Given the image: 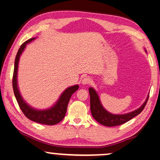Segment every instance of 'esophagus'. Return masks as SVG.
Returning <instances> with one entry per match:
<instances>
[{
  "label": "esophagus",
  "mask_w": 160,
  "mask_h": 160,
  "mask_svg": "<svg viewBox=\"0 0 160 160\" xmlns=\"http://www.w3.org/2000/svg\"><path fill=\"white\" fill-rule=\"evenodd\" d=\"M91 82V78H90V77H85V78H82V85H88V84H89L90 82Z\"/></svg>",
  "instance_id": "1"
}]
</instances>
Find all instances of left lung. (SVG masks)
<instances>
[{
  "mask_svg": "<svg viewBox=\"0 0 160 160\" xmlns=\"http://www.w3.org/2000/svg\"><path fill=\"white\" fill-rule=\"evenodd\" d=\"M88 91L90 93V98H91V111L92 116L100 124L108 126V127H113V126L122 125L131 120L134 117L138 115L144 109L148 98V96L142 106L133 112L124 114H114L107 111L103 107L98 93H96V91L93 88H89Z\"/></svg>",
  "mask_w": 160,
  "mask_h": 160,
  "instance_id": "8db88e82",
  "label": "left lung"
}]
</instances>
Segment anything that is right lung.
Instances as JSON below:
<instances>
[{"instance_id": "right-lung-1", "label": "right lung", "mask_w": 160, "mask_h": 160, "mask_svg": "<svg viewBox=\"0 0 160 160\" xmlns=\"http://www.w3.org/2000/svg\"><path fill=\"white\" fill-rule=\"evenodd\" d=\"M35 38H30L26 42H24L23 44L20 46V48L18 51L15 58L14 62V69H13V80H12V85H13V90L14 96L16 97L20 109L23 112L24 115L28 118L29 120L33 121V122L40 123V124L48 125H53L60 122L66 114L67 105L70 99L71 96L75 93L78 89L79 88V85H75L73 86L69 87L65 90V91L62 93L60 96L59 98L53 106L52 107L49 109H44V110H39L30 107L26 103L23 98H22L20 92L18 88L17 84V71H18V65H19V61L20 56L23 52V51L25 48L27 44L29 42H32Z\"/></svg>"}]
</instances>
